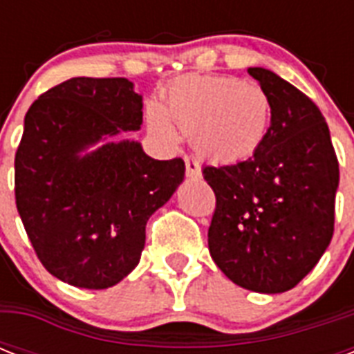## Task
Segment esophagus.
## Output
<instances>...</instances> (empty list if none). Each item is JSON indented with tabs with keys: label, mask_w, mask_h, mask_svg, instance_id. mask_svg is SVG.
Returning a JSON list of instances; mask_svg holds the SVG:
<instances>
[{
	"label": "esophagus",
	"mask_w": 354,
	"mask_h": 354,
	"mask_svg": "<svg viewBox=\"0 0 354 354\" xmlns=\"http://www.w3.org/2000/svg\"><path fill=\"white\" fill-rule=\"evenodd\" d=\"M183 161H185V174H187L189 178H200L202 176V169H200V163L194 158H191V156H185L183 158Z\"/></svg>",
	"instance_id": "1"
}]
</instances>
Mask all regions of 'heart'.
Masks as SVG:
<instances>
[{"label":"heart","instance_id":"1","mask_svg":"<svg viewBox=\"0 0 354 354\" xmlns=\"http://www.w3.org/2000/svg\"><path fill=\"white\" fill-rule=\"evenodd\" d=\"M150 132L163 143L185 132L200 154L239 161L264 143L272 121L268 93L261 86L222 75H189L171 86L165 108L152 102Z\"/></svg>","mask_w":354,"mask_h":354}]
</instances>
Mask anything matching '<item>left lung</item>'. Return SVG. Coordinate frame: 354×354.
I'll return each mask as SVG.
<instances>
[{
    "label": "left lung",
    "mask_w": 354,
    "mask_h": 354,
    "mask_svg": "<svg viewBox=\"0 0 354 354\" xmlns=\"http://www.w3.org/2000/svg\"><path fill=\"white\" fill-rule=\"evenodd\" d=\"M248 73L270 97V130L248 160L202 169L216 198L207 244L235 285L279 294L329 246L340 171L319 108L268 69Z\"/></svg>",
    "instance_id": "1"
}]
</instances>
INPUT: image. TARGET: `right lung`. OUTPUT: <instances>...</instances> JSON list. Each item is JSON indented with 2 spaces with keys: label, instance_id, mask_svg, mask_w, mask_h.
<instances>
[{
  "label": "right lung",
  "instance_id": "1",
  "mask_svg": "<svg viewBox=\"0 0 354 354\" xmlns=\"http://www.w3.org/2000/svg\"><path fill=\"white\" fill-rule=\"evenodd\" d=\"M143 102L122 77H75L41 93L25 115L14 196L44 268L101 290L139 263L150 215L182 183V158L152 160L136 141L90 145L139 130Z\"/></svg>",
  "mask_w": 354,
  "mask_h": 354
}]
</instances>
